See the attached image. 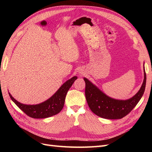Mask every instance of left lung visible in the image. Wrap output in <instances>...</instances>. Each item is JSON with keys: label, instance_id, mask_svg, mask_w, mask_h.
<instances>
[{"label": "left lung", "instance_id": "1", "mask_svg": "<svg viewBox=\"0 0 152 152\" xmlns=\"http://www.w3.org/2000/svg\"><path fill=\"white\" fill-rule=\"evenodd\" d=\"M85 94L91 110L96 115L107 119H120L131 112L144 94L146 76L144 67V80L140 89L131 98L127 100L113 99L106 95L86 78Z\"/></svg>", "mask_w": 152, "mask_h": 152}]
</instances>
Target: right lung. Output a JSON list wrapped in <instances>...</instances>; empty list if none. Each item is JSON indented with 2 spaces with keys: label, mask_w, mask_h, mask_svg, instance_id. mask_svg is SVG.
Here are the masks:
<instances>
[{
  "label": "right lung",
  "mask_w": 152,
  "mask_h": 152,
  "mask_svg": "<svg viewBox=\"0 0 152 152\" xmlns=\"http://www.w3.org/2000/svg\"><path fill=\"white\" fill-rule=\"evenodd\" d=\"M77 79V77L74 76L68 80L51 97L44 102L37 104H23L18 102L10 93L9 95L12 102L28 116L34 118H48L55 115L61 111L65 103L67 92Z\"/></svg>",
  "instance_id": "obj_1"
}]
</instances>
